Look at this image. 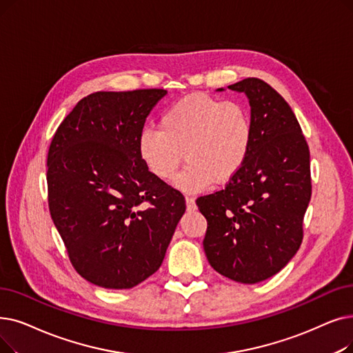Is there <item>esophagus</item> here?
<instances>
[{
  "label": "esophagus",
  "instance_id": "1",
  "mask_svg": "<svg viewBox=\"0 0 353 353\" xmlns=\"http://www.w3.org/2000/svg\"><path fill=\"white\" fill-rule=\"evenodd\" d=\"M186 206H188V210H194L196 209V202H194L193 197L186 196Z\"/></svg>",
  "mask_w": 353,
  "mask_h": 353
}]
</instances>
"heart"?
I'll use <instances>...</instances> for the list:
<instances>
[{
  "label": "heart",
  "mask_w": 353,
  "mask_h": 353,
  "mask_svg": "<svg viewBox=\"0 0 353 353\" xmlns=\"http://www.w3.org/2000/svg\"><path fill=\"white\" fill-rule=\"evenodd\" d=\"M254 143V122L241 101L194 94L179 99L163 112L160 128H144L139 154L151 174L172 180L183 161L188 164L176 186L188 193L209 189L213 181L235 177L247 163Z\"/></svg>",
  "instance_id": "b5f03b06"
}]
</instances>
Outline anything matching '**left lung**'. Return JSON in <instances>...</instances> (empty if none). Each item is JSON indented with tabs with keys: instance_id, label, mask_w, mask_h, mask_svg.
<instances>
[{
	"instance_id": "obj_1",
	"label": "left lung",
	"mask_w": 353,
	"mask_h": 353,
	"mask_svg": "<svg viewBox=\"0 0 353 353\" xmlns=\"http://www.w3.org/2000/svg\"><path fill=\"white\" fill-rule=\"evenodd\" d=\"M229 89L250 99L251 154L223 189L196 203L208 221L209 264L234 281L255 284L283 270L300 248L312 196L310 151L294 112L274 88L248 78Z\"/></svg>"
}]
</instances>
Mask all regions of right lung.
<instances>
[{
	"instance_id": "1",
	"label": "right lung",
	"mask_w": 353,
	"mask_h": 353,
	"mask_svg": "<svg viewBox=\"0 0 353 353\" xmlns=\"http://www.w3.org/2000/svg\"><path fill=\"white\" fill-rule=\"evenodd\" d=\"M165 94L95 92L52 139L49 210L73 268L95 285L132 288L154 274L186 210L185 196L139 154L145 118Z\"/></svg>"
}]
</instances>
